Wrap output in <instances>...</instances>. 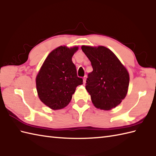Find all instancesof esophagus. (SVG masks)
I'll use <instances>...</instances> for the list:
<instances>
[{"instance_id":"1","label":"esophagus","mask_w":156,"mask_h":156,"mask_svg":"<svg viewBox=\"0 0 156 156\" xmlns=\"http://www.w3.org/2000/svg\"><path fill=\"white\" fill-rule=\"evenodd\" d=\"M86 80H87V76H84V77L83 78V82H84V84L86 83Z\"/></svg>"}]
</instances>
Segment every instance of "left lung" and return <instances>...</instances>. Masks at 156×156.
Masks as SVG:
<instances>
[{
  "mask_svg": "<svg viewBox=\"0 0 156 156\" xmlns=\"http://www.w3.org/2000/svg\"><path fill=\"white\" fill-rule=\"evenodd\" d=\"M91 62L93 71L89 73L86 89L98 108L110 110L121 103L127 93L129 76L127 69L110 49L82 46Z\"/></svg>",
  "mask_w": 156,
  "mask_h": 156,
  "instance_id": "obj_1",
  "label": "left lung"
}]
</instances>
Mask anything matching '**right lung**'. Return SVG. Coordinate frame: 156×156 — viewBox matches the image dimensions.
I'll list each match as a JSON object with an SVG mask.
<instances>
[{"label": "right lung", "mask_w": 156, "mask_h": 156, "mask_svg": "<svg viewBox=\"0 0 156 156\" xmlns=\"http://www.w3.org/2000/svg\"><path fill=\"white\" fill-rule=\"evenodd\" d=\"M77 47H59L48 55L36 78L37 91L41 102L54 110L66 107L76 88L83 84L72 61Z\"/></svg>", "instance_id": "right-lung-1"}]
</instances>
